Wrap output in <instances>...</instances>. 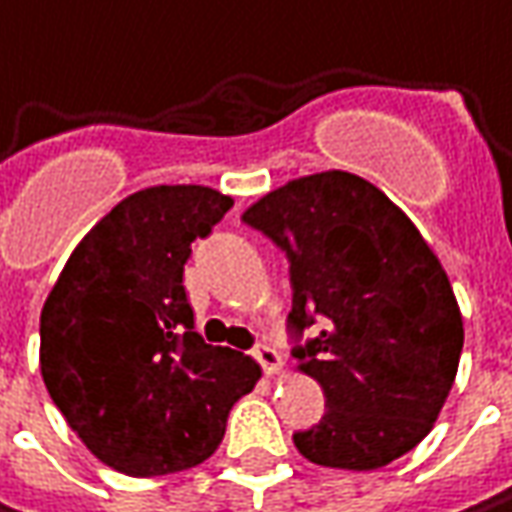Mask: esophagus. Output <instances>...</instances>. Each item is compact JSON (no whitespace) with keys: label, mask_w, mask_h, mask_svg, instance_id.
<instances>
[{"label":"esophagus","mask_w":512,"mask_h":512,"mask_svg":"<svg viewBox=\"0 0 512 512\" xmlns=\"http://www.w3.org/2000/svg\"><path fill=\"white\" fill-rule=\"evenodd\" d=\"M253 356L259 359V365H262V371H265V374H271V377H274V374H280V371H283V356L274 351L271 345H259V348L253 351Z\"/></svg>","instance_id":"obj_1"}]
</instances>
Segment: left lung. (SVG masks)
<instances>
[{
  "instance_id": "obj_1",
  "label": "left lung",
  "mask_w": 512,
  "mask_h": 512,
  "mask_svg": "<svg viewBox=\"0 0 512 512\" xmlns=\"http://www.w3.org/2000/svg\"><path fill=\"white\" fill-rule=\"evenodd\" d=\"M286 250L297 371L327 413L294 433L318 466L371 472L413 451L454 386L463 315L416 224L368 179L324 170L291 179L241 215Z\"/></svg>"
}]
</instances>
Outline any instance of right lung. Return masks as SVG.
<instances>
[{"mask_svg": "<svg viewBox=\"0 0 512 512\" xmlns=\"http://www.w3.org/2000/svg\"><path fill=\"white\" fill-rule=\"evenodd\" d=\"M232 209L209 185H153L76 244L40 312V374L85 448L132 478L209 460L256 359L206 345L182 271Z\"/></svg>", "mask_w": 512, "mask_h": 512, "instance_id": "add662e5", "label": "right lung"}]
</instances>
